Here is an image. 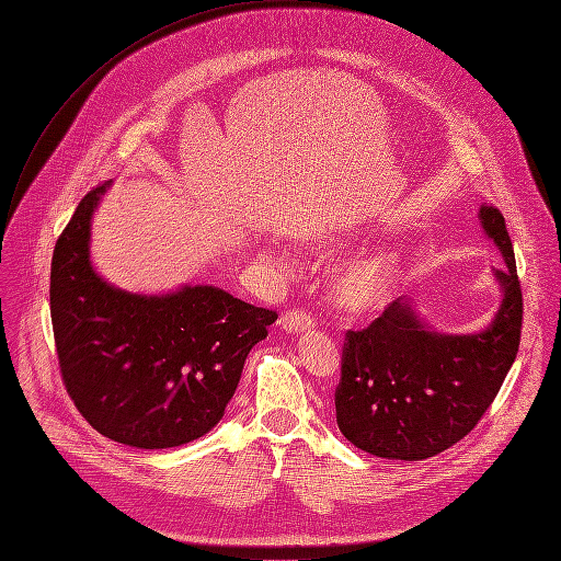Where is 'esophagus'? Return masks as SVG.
I'll return each mask as SVG.
<instances>
[{
  "label": "esophagus",
  "instance_id": "obj_1",
  "mask_svg": "<svg viewBox=\"0 0 561 561\" xmlns=\"http://www.w3.org/2000/svg\"><path fill=\"white\" fill-rule=\"evenodd\" d=\"M279 323H282V328H284L286 332H290V334H301V332L314 328V319H312L308 312H304V310H286V312L282 314Z\"/></svg>",
  "mask_w": 561,
  "mask_h": 561
}]
</instances>
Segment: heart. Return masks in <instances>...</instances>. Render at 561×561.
<instances>
[{"instance_id": "b5f03b06", "label": "heart", "mask_w": 561, "mask_h": 561, "mask_svg": "<svg viewBox=\"0 0 561 561\" xmlns=\"http://www.w3.org/2000/svg\"><path fill=\"white\" fill-rule=\"evenodd\" d=\"M392 282V257L388 253H369L347 264L334 279V299L350 312L377 308Z\"/></svg>"}]
</instances>
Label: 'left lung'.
Listing matches in <instances>:
<instances>
[{
  "instance_id": "1",
  "label": "left lung",
  "mask_w": 561,
  "mask_h": 561,
  "mask_svg": "<svg viewBox=\"0 0 561 561\" xmlns=\"http://www.w3.org/2000/svg\"><path fill=\"white\" fill-rule=\"evenodd\" d=\"M484 233L504 257L491 325L476 334L430 328L405 297L363 330H347L336 425L358 449L388 460H425L462 440L500 392L522 332V288L504 216L480 207Z\"/></svg>"
}]
</instances>
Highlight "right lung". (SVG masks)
<instances>
[{
  "mask_svg": "<svg viewBox=\"0 0 561 561\" xmlns=\"http://www.w3.org/2000/svg\"><path fill=\"white\" fill-rule=\"evenodd\" d=\"M112 180L79 203L57 240L50 314L64 386L103 436L169 449L211 432L275 310L216 286L136 295L110 286L90 260L92 216Z\"/></svg>",
  "mask_w": 561,
  "mask_h": 561,
  "instance_id": "add662e5",
  "label": "right lung"
}]
</instances>
